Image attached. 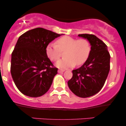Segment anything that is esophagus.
<instances>
[{"instance_id": "esophagus-1", "label": "esophagus", "mask_w": 126, "mask_h": 126, "mask_svg": "<svg viewBox=\"0 0 126 126\" xmlns=\"http://www.w3.org/2000/svg\"><path fill=\"white\" fill-rule=\"evenodd\" d=\"M64 71H65V69H59L58 72H59V73H62V72H64Z\"/></svg>"}]
</instances>
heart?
<instances>
[{
	"label": "heart",
	"mask_w": 126,
	"mask_h": 126,
	"mask_svg": "<svg viewBox=\"0 0 126 126\" xmlns=\"http://www.w3.org/2000/svg\"><path fill=\"white\" fill-rule=\"evenodd\" d=\"M91 51L89 41L86 38L78 39L64 36L56 40L55 43H50L46 48L47 56L53 61H57L64 53L65 58L59 60L57 66L68 68L84 64L89 58Z\"/></svg>",
	"instance_id": "obj_1"
}]
</instances>
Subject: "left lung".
<instances>
[{
  "instance_id": "obj_1",
  "label": "left lung",
  "mask_w": 126,
  "mask_h": 126,
  "mask_svg": "<svg viewBox=\"0 0 126 126\" xmlns=\"http://www.w3.org/2000/svg\"><path fill=\"white\" fill-rule=\"evenodd\" d=\"M78 36L90 43L89 58L79 69L72 70L73 76L67 82L69 89L80 98H87L97 94L102 89L110 69V54L107 46L93 34Z\"/></svg>"
}]
</instances>
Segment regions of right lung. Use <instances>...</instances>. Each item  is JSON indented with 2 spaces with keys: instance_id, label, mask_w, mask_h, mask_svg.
Masks as SVG:
<instances>
[{
  "instance_id": "add662e5",
  "label": "right lung",
  "mask_w": 126,
  "mask_h": 126,
  "mask_svg": "<svg viewBox=\"0 0 126 126\" xmlns=\"http://www.w3.org/2000/svg\"><path fill=\"white\" fill-rule=\"evenodd\" d=\"M59 36L50 30L37 28L19 37L12 53L11 73L22 94L38 97L49 90L58 69L47 57L46 48Z\"/></svg>"
}]
</instances>
